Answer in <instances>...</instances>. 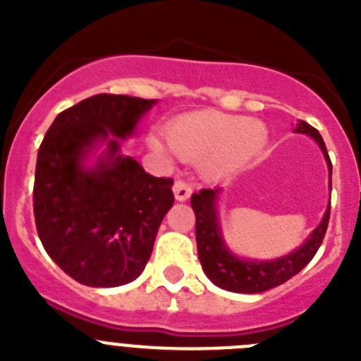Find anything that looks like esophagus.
<instances>
[{
  "instance_id": "1",
  "label": "esophagus",
  "mask_w": 361,
  "mask_h": 361,
  "mask_svg": "<svg viewBox=\"0 0 361 361\" xmlns=\"http://www.w3.org/2000/svg\"><path fill=\"white\" fill-rule=\"evenodd\" d=\"M191 191H193V188H191L190 184L186 183V180H183V178H178V180H175L173 193H175V199H177L178 202H184V200L190 199Z\"/></svg>"
}]
</instances>
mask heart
<instances>
[{
	"label": "heart",
	"instance_id": "1",
	"mask_svg": "<svg viewBox=\"0 0 361 361\" xmlns=\"http://www.w3.org/2000/svg\"><path fill=\"white\" fill-rule=\"evenodd\" d=\"M166 139L178 157L202 161V170L219 177L250 164L266 148L269 132L260 121L206 110L171 121L166 126ZM149 145L164 152L157 139H152Z\"/></svg>",
	"mask_w": 361,
	"mask_h": 361
}]
</instances>
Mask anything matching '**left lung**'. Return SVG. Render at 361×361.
Returning a JSON list of instances; mask_svg holds the SVG:
<instances>
[{"mask_svg": "<svg viewBox=\"0 0 361 361\" xmlns=\"http://www.w3.org/2000/svg\"><path fill=\"white\" fill-rule=\"evenodd\" d=\"M295 133H307L320 146L324 153L327 168H329V178L333 173L329 153L325 148V142L317 128L305 121H300L293 130ZM331 184V180H329ZM220 188L215 190H200L199 193L191 195V208L195 212V238L197 253L202 264V269L215 286L233 293H262L273 289L280 283L288 282L291 276L298 275L304 269L312 257L317 255L322 240L327 231L331 215V202L325 209V215L320 224L312 229L307 240L291 251L289 255L275 258V260H251V258H240L233 255L226 245L222 229L219 222V212H216V200H219Z\"/></svg>", "mask_w": 361, "mask_h": 361, "instance_id": "8db88e82", "label": "left lung"}]
</instances>
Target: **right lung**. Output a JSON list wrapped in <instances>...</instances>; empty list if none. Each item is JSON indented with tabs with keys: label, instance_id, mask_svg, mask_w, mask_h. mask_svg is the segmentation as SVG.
I'll use <instances>...</instances> for the list:
<instances>
[{
	"label": "right lung",
	"instance_id": "add662e5",
	"mask_svg": "<svg viewBox=\"0 0 361 361\" xmlns=\"http://www.w3.org/2000/svg\"><path fill=\"white\" fill-rule=\"evenodd\" d=\"M155 99L99 94L54 119L37 152L34 216L44 251L90 288L141 275L173 206V178L153 177L119 152ZM106 144L94 165L97 145Z\"/></svg>",
	"mask_w": 361,
	"mask_h": 361
}]
</instances>
